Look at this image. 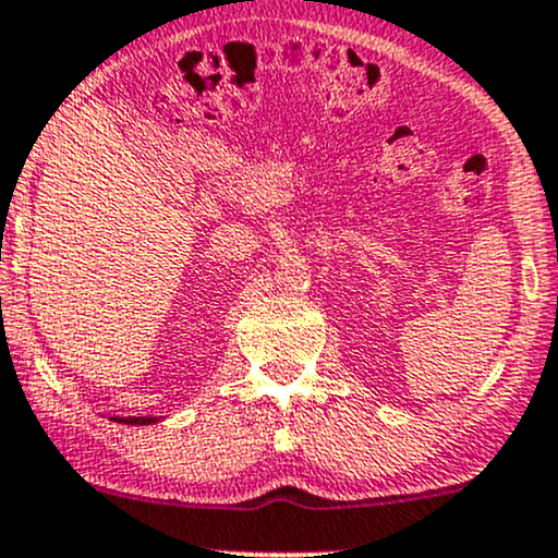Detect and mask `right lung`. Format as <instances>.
I'll list each match as a JSON object with an SVG mask.
<instances>
[{
	"instance_id": "add662e5",
	"label": "right lung",
	"mask_w": 558,
	"mask_h": 558,
	"mask_svg": "<svg viewBox=\"0 0 558 558\" xmlns=\"http://www.w3.org/2000/svg\"><path fill=\"white\" fill-rule=\"evenodd\" d=\"M111 421L124 423V425H154V423H159L161 417H156V415H146V417H111Z\"/></svg>"
}]
</instances>
